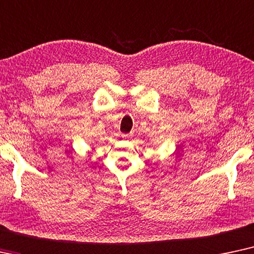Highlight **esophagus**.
I'll return each instance as SVG.
<instances>
[{
    "label": "esophagus",
    "mask_w": 254,
    "mask_h": 254,
    "mask_svg": "<svg viewBox=\"0 0 254 254\" xmlns=\"http://www.w3.org/2000/svg\"><path fill=\"white\" fill-rule=\"evenodd\" d=\"M122 138H123V139H125V140H127V139H130V138H131V134H123Z\"/></svg>",
    "instance_id": "1"
}]
</instances>
